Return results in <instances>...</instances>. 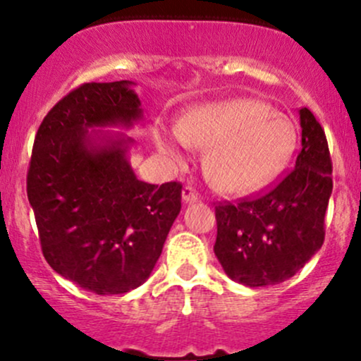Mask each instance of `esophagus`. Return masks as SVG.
Masks as SVG:
<instances>
[{
	"mask_svg": "<svg viewBox=\"0 0 361 361\" xmlns=\"http://www.w3.org/2000/svg\"><path fill=\"white\" fill-rule=\"evenodd\" d=\"M181 198H183L185 204H192V202H197L198 195L195 190L192 188V186H185L183 192H181Z\"/></svg>",
	"mask_w": 361,
	"mask_h": 361,
	"instance_id": "34e87169",
	"label": "esophagus"
}]
</instances>
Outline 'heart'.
<instances>
[{"label":"heart","mask_w":361,"mask_h":361,"mask_svg":"<svg viewBox=\"0 0 361 361\" xmlns=\"http://www.w3.org/2000/svg\"><path fill=\"white\" fill-rule=\"evenodd\" d=\"M297 132L287 115L251 98L215 103L190 111L180 128H159L157 149L185 164L192 147L209 149L205 171L219 190L247 195L268 185L295 147Z\"/></svg>","instance_id":"heart-1"}]
</instances>
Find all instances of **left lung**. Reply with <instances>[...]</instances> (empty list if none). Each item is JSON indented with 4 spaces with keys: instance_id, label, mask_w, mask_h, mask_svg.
<instances>
[{
    "instance_id": "1",
    "label": "left lung",
    "mask_w": 361,
    "mask_h": 361,
    "mask_svg": "<svg viewBox=\"0 0 361 361\" xmlns=\"http://www.w3.org/2000/svg\"><path fill=\"white\" fill-rule=\"evenodd\" d=\"M302 147L295 168L268 192L215 207L214 252L229 279L271 287L295 275L324 243L333 163L321 123L300 109Z\"/></svg>"
}]
</instances>
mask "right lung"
<instances>
[{"label":"right lung","mask_w":361,"mask_h":361,"mask_svg":"<svg viewBox=\"0 0 361 361\" xmlns=\"http://www.w3.org/2000/svg\"><path fill=\"white\" fill-rule=\"evenodd\" d=\"M132 81L85 82L37 130L27 195L44 258L97 295L137 288L159 259L181 209V183L137 180L127 159L134 140L88 128L142 118Z\"/></svg>","instance_id":"right-lung-1"}]
</instances>
